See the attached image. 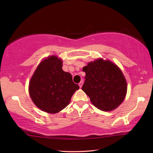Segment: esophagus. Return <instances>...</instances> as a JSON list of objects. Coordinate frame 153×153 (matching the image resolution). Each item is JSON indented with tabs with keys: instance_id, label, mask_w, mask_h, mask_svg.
Returning <instances> with one entry per match:
<instances>
[{
	"instance_id": "34e87169",
	"label": "esophagus",
	"mask_w": 153,
	"mask_h": 153,
	"mask_svg": "<svg viewBox=\"0 0 153 153\" xmlns=\"http://www.w3.org/2000/svg\"><path fill=\"white\" fill-rule=\"evenodd\" d=\"M83 81H81V82L79 83V86L80 88H81V87H82V85H83Z\"/></svg>"
}]
</instances>
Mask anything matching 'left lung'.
<instances>
[{
    "mask_svg": "<svg viewBox=\"0 0 153 153\" xmlns=\"http://www.w3.org/2000/svg\"><path fill=\"white\" fill-rule=\"evenodd\" d=\"M85 83L82 90L97 108L110 111L124 99L127 83L120 68L109 60H96L83 67Z\"/></svg>",
    "mask_w": 153,
    "mask_h": 153,
    "instance_id": "left-lung-1",
    "label": "left lung"
}]
</instances>
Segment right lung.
I'll list each match as a JSON object with an SVG mask.
<instances>
[{"label": "right lung", "instance_id": "1", "mask_svg": "<svg viewBox=\"0 0 153 153\" xmlns=\"http://www.w3.org/2000/svg\"><path fill=\"white\" fill-rule=\"evenodd\" d=\"M62 62L52 56L42 61L30 83L29 92L39 108L57 113L69 105L71 97L79 89L71 75L62 70Z\"/></svg>", "mask_w": 153, "mask_h": 153}]
</instances>
